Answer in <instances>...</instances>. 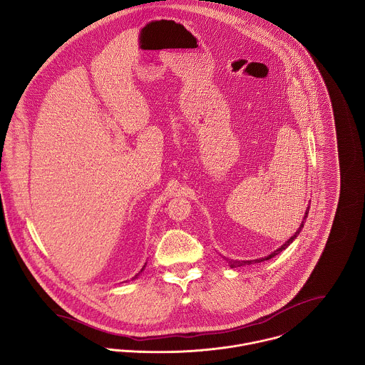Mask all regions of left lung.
<instances>
[{
    "instance_id": "1",
    "label": "left lung",
    "mask_w": 365,
    "mask_h": 365,
    "mask_svg": "<svg viewBox=\"0 0 365 365\" xmlns=\"http://www.w3.org/2000/svg\"><path fill=\"white\" fill-rule=\"evenodd\" d=\"M308 212H309V207L307 208V212H305V216H304V220H302V223L299 225V229L295 232V235L294 236H291L281 247H278L275 252H272L271 255H268L267 257H262V259H257V260H243V261H237V260H227L226 259V261L229 262V265H230V268H236V267H243V265H250V264H255V262H261V261H265V260H271L274 256H277V255H279L282 250H285L295 239H297V236L301 233V230H302V227H304V223L307 222V217H308Z\"/></svg>"
}]
</instances>
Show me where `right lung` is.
I'll return each instance as SVG.
<instances>
[{"label":"right lung","instance_id":"obj_1","mask_svg":"<svg viewBox=\"0 0 365 365\" xmlns=\"http://www.w3.org/2000/svg\"><path fill=\"white\" fill-rule=\"evenodd\" d=\"M145 267H146V264H145V265H143V268H142V269H140V272H142V271H143V269H145ZM140 272H139V274H140ZM139 274H136V275H135V277H133V278H132V279H135V278H138V275H139Z\"/></svg>","mask_w":365,"mask_h":365}]
</instances>
